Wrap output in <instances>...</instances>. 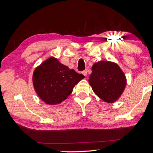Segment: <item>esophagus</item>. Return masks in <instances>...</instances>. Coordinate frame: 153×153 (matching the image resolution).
I'll return each mask as SVG.
<instances>
[{
  "mask_svg": "<svg viewBox=\"0 0 153 153\" xmlns=\"http://www.w3.org/2000/svg\"><path fill=\"white\" fill-rule=\"evenodd\" d=\"M82 74L84 75V76H87V70H84V71H83L82 72Z\"/></svg>",
  "mask_w": 153,
  "mask_h": 153,
  "instance_id": "1",
  "label": "esophagus"
}]
</instances>
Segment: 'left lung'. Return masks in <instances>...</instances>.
<instances>
[{
	"label": "left lung",
	"mask_w": 153,
	"mask_h": 153,
	"mask_svg": "<svg viewBox=\"0 0 153 153\" xmlns=\"http://www.w3.org/2000/svg\"><path fill=\"white\" fill-rule=\"evenodd\" d=\"M127 80L117 63L100 61L92 67L88 82L93 91L106 102H115L125 90Z\"/></svg>",
	"instance_id": "left-lung-1"
}]
</instances>
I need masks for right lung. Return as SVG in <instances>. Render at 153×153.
<instances>
[{
    "mask_svg": "<svg viewBox=\"0 0 153 153\" xmlns=\"http://www.w3.org/2000/svg\"><path fill=\"white\" fill-rule=\"evenodd\" d=\"M83 78L84 76L51 56L34 69L32 82L40 99L47 105H56L67 99L74 86Z\"/></svg>",
    "mask_w": 153,
    "mask_h": 153,
    "instance_id": "add662e5",
    "label": "right lung"
}]
</instances>
